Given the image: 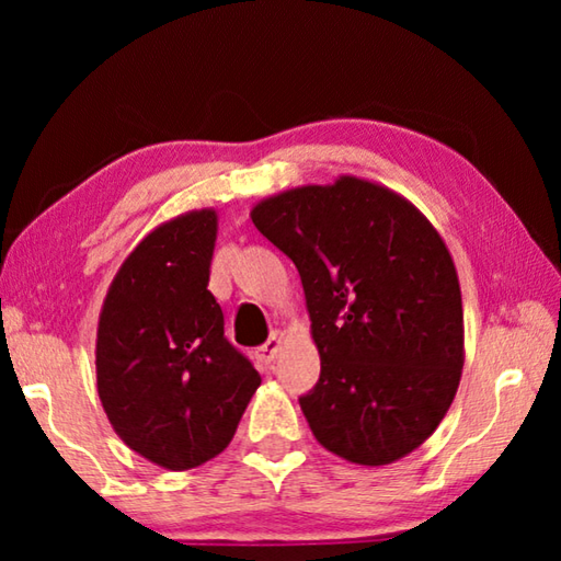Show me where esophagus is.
Returning a JSON list of instances; mask_svg holds the SVG:
<instances>
[{
  "mask_svg": "<svg viewBox=\"0 0 561 561\" xmlns=\"http://www.w3.org/2000/svg\"><path fill=\"white\" fill-rule=\"evenodd\" d=\"M284 341H287V336H284L282 331H274V334L267 341H264L260 348H254V360H257L262 368H270L272 360L277 358V354L282 351Z\"/></svg>",
  "mask_w": 561,
  "mask_h": 561,
  "instance_id": "esophagus-1",
  "label": "esophagus"
}]
</instances>
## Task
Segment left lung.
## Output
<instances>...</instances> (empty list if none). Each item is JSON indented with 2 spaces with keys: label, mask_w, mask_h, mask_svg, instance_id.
I'll return each mask as SVG.
<instances>
[{
  "label": "left lung",
  "mask_w": 561,
  "mask_h": 561,
  "mask_svg": "<svg viewBox=\"0 0 561 561\" xmlns=\"http://www.w3.org/2000/svg\"><path fill=\"white\" fill-rule=\"evenodd\" d=\"M250 217L299 270L321 358L319 383L299 398L314 438L366 468L421 448L465 364L460 282L440 232L356 175L264 197Z\"/></svg>",
  "instance_id": "left-lung-1"
}]
</instances>
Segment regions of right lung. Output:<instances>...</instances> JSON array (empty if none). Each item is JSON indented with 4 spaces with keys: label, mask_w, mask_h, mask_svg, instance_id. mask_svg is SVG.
Wrapping results in <instances>:
<instances>
[{
    "label": "right lung",
    "mask_w": 561,
    "mask_h": 561,
    "mask_svg": "<svg viewBox=\"0 0 561 561\" xmlns=\"http://www.w3.org/2000/svg\"><path fill=\"white\" fill-rule=\"evenodd\" d=\"M213 207L158 225L113 277L96 331V388L130 450L165 470L197 468L230 445L262 378L225 339L207 289Z\"/></svg>",
    "instance_id": "add662e5"
}]
</instances>
